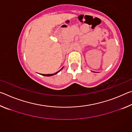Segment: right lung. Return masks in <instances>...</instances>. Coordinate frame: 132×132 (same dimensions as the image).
Instances as JSON below:
<instances>
[{
    "label": "right lung",
    "mask_w": 132,
    "mask_h": 132,
    "mask_svg": "<svg viewBox=\"0 0 132 132\" xmlns=\"http://www.w3.org/2000/svg\"><path fill=\"white\" fill-rule=\"evenodd\" d=\"M63 68H62L61 69V70H59V71H57V72H56V73H53V74H48V75H44V74H42V76H52L55 75H56V74H57V73H59V71H61V70H62V69H63Z\"/></svg>",
    "instance_id": "1"
}]
</instances>
